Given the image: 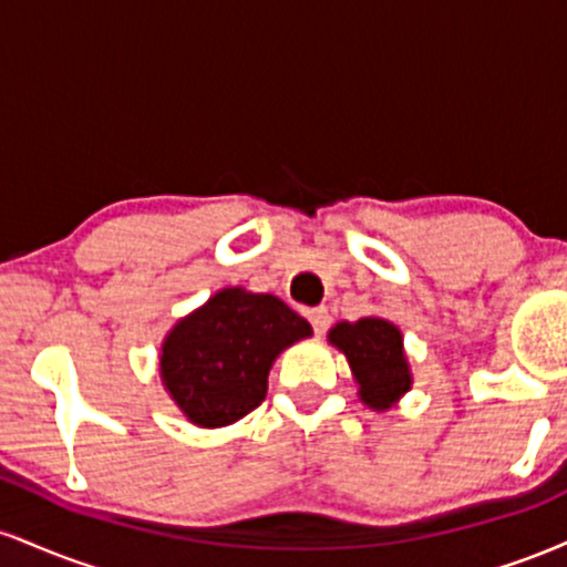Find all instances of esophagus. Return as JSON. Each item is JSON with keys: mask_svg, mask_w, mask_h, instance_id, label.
Returning <instances> with one entry per match:
<instances>
[{"mask_svg": "<svg viewBox=\"0 0 567 567\" xmlns=\"http://www.w3.org/2000/svg\"><path fill=\"white\" fill-rule=\"evenodd\" d=\"M309 322H311V328H315V333L322 336L324 330H328V324H330L328 309H311L309 311Z\"/></svg>", "mask_w": 567, "mask_h": 567, "instance_id": "esophagus-1", "label": "esophagus"}]
</instances>
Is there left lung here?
Instances as JSON below:
<instances>
[{
  "label": "left lung",
  "instance_id": "1",
  "mask_svg": "<svg viewBox=\"0 0 567 567\" xmlns=\"http://www.w3.org/2000/svg\"><path fill=\"white\" fill-rule=\"evenodd\" d=\"M328 341L347 354L360 400L368 408L389 410L413 383L402 333L389 320L362 317L357 322H338L330 328Z\"/></svg>",
  "mask_w": 567,
  "mask_h": 567
}]
</instances>
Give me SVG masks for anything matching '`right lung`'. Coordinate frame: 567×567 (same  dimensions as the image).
Returning a JSON list of instances; mask_svg holds the SVG:
<instances>
[{"instance_id":"right-lung-1","label":"right lung","mask_w":567,"mask_h":567,"mask_svg":"<svg viewBox=\"0 0 567 567\" xmlns=\"http://www.w3.org/2000/svg\"><path fill=\"white\" fill-rule=\"evenodd\" d=\"M309 336L311 324L271 292L224 288L167 333L162 383L192 424L229 426L264 402L279 351Z\"/></svg>"}]
</instances>
